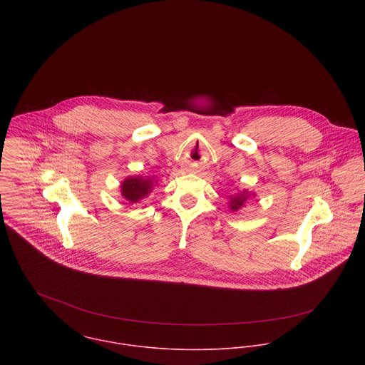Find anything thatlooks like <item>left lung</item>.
Segmentation results:
<instances>
[{
  "label": "left lung",
  "mask_w": 365,
  "mask_h": 365,
  "mask_svg": "<svg viewBox=\"0 0 365 365\" xmlns=\"http://www.w3.org/2000/svg\"><path fill=\"white\" fill-rule=\"evenodd\" d=\"M246 198H247L246 192H245V194H240V195H237V197L230 198V201H232V202H230V208H232V210L242 208L243 204H245V201H246Z\"/></svg>",
  "instance_id": "left-lung-1"
}]
</instances>
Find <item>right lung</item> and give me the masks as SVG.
<instances>
[{"label": "right lung", "mask_w": 365, "mask_h": 365, "mask_svg": "<svg viewBox=\"0 0 365 365\" xmlns=\"http://www.w3.org/2000/svg\"><path fill=\"white\" fill-rule=\"evenodd\" d=\"M152 188V180H145L143 177H130L122 182V195L130 204H136L142 201L145 197H148Z\"/></svg>", "instance_id": "add662e5"}]
</instances>
